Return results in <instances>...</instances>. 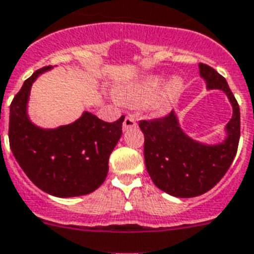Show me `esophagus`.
<instances>
[{
  "label": "esophagus",
  "mask_w": 254,
  "mask_h": 254,
  "mask_svg": "<svg viewBox=\"0 0 254 254\" xmlns=\"http://www.w3.org/2000/svg\"><path fill=\"white\" fill-rule=\"evenodd\" d=\"M135 127H137V121H135V119H134L133 116L125 117V120H124V124H123L124 130H129V129Z\"/></svg>",
  "instance_id": "34e87169"
}]
</instances>
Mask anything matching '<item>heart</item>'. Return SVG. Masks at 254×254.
Wrapping results in <instances>:
<instances>
[{"label":"heart","mask_w":254,"mask_h":254,"mask_svg":"<svg viewBox=\"0 0 254 254\" xmlns=\"http://www.w3.org/2000/svg\"><path fill=\"white\" fill-rule=\"evenodd\" d=\"M163 81V76H146L140 80L119 86L115 91V95L120 103L129 107L150 104L152 111L163 112L180 95L183 89V81L176 76L170 78L164 90L159 93Z\"/></svg>","instance_id":"1"}]
</instances>
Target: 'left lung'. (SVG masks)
<instances>
[{
	"label": "left lung",
	"mask_w": 254,
	"mask_h": 254,
	"mask_svg": "<svg viewBox=\"0 0 254 254\" xmlns=\"http://www.w3.org/2000/svg\"><path fill=\"white\" fill-rule=\"evenodd\" d=\"M206 89L222 90L232 106L227 137L217 144H204L181 129L176 112L153 120L139 121L144 135V163L155 186L176 197H193L209 191L222 180L238 151L240 110L229 84L209 65L199 64Z\"/></svg>",
	"instance_id": "1"
}]
</instances>
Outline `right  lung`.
I'll return each instance as SVG.
<instances>
[{
  "label": "right lung",
  "instance_id": "obj_1",
  "mask_svg": "<svg viewBox=\"0 0 254 254\" xmlns=\"http://www.w3.org/2000/svg\"><path fill=\"white\" fill-rule=\"evenodd\" d=\"M51 65L27 78L10 104V148L29 180L45 192L73 197L93 192L104 182L108 159L123 134L121 116L114 123L85 111L74 123L42 129L27 114L31 86Z\"/></svg>",
  "mask_w": 254,
  "mask_h": 254
}]
</instances>
